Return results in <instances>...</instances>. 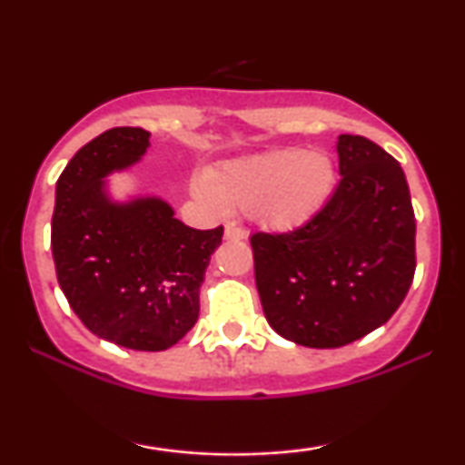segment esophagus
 I'll return each mask as SVG.
<instances>
[{
  "mask_svg": "<svg viewBox=\"0 0 465 465\" xmlns=\"http://www.w3.org/2000/svg\"><path fill=\"white\" fill-rule=\"evenodd\" d=\"M225 238L227 240H244L247 238V232L238 225V223H227L225 225Z\"/></svg>",
  "mask_w": 465,
  "mask_h": 465,
  "instance_id": "esophagus-1",
  "label": "esophagus"
}]
</instances>
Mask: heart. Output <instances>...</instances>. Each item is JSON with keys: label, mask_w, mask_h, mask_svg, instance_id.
<instances>
[{"label": "heart", "mask_w": 465, "mask_h": 465, "mask_svg": "<svg viewBox=\"0 0 465 465\" xmlns=\"http://www.w3.org/2000/svg\"><path fill=\"white\" fill-rule=\"evenodd\" d=\"M336 170L325 153L282 148L218 165L194 179L196 199L210 210L251 212L266 229H295L322 212L334 190Z\"/></svg>", "instance_id": "b5f03b06"}]
</instances>
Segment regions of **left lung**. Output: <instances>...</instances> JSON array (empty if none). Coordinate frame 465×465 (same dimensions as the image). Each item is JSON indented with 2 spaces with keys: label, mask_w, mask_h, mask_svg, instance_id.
Here are the masks:
<instances>
[{
  "label": "left lung",
  "mask_w": 465,
  "mask_h": 465,
  "mask_svg": "<svg viewBox=\"0 0 465 465\" xmlns=\"http://www.w3.org/2000/svg\"><path fill=\"white\" fill-rule=\"evenodd\" d=\"M341 181L317 216L288 233H253L266 322L306 348L362 339L389 322L415 273V214L404 170L378 143L339 135Z\"/></svg>",
  "instance_id": "8db88e82"
}]
</instances>
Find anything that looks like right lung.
<instances>
[{"label": "right lung", "mask_w": 465, "mask_h": 465, "mask_svg": "<svg viewBox=\"0 0 465 465\" xmlns=\"http://www.w3.org/2000/svg\"><path fill=\"white\" fill-rule=\"evenodd\" d=\"M151 133L104 131L56 181L52 255L63 295L89 332L120 348H173L199 319V292L223 227L192 229L159 196L115 201L106 177L135 165Z\"/></svg>", "instance_id": "right-lung-1"}]
</instances>
